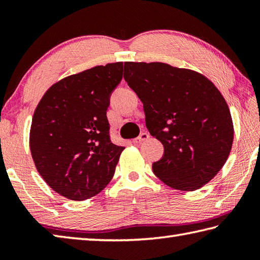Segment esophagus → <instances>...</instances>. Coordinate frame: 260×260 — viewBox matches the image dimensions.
<instances>
[{
	"label": "esophagus",
	"mask_w": 260,
	"mask_h": 260,
	"mask_svg": "<svg viewBox=\"0 0 260 260\" xmlns=\"http://www.w3.org/2000/svg\"><path fill=\"white\" fill-rule=\"evenodd\" d=\"M149 138H150V135H149V133H147V132H142V133H141L138 138H135L134 140H133V142L135 143V144H140V143H142L143 141H147Z\"/></svg>",
	"instance_id": "obj_1"
}]
</instances>
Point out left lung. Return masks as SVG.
<instances>
[{"mask_svg": "<svg viewBox=\"0 0 260 260\" xmlns=\"http://www.w3.org/2000/svg\"><path fill=\"white\" fill-rule=\"evenodd\" d=\"M124 68L127 85L143 103L149 133L164 146L153 173L178 190L204 186L226 162L234 138L218 88L200 73L165 63L126 61Z\"/></svg>", "mask_w": 260, "mask_h": 260, "instance_id": "left-lung-1", "label": "left lung"}]
</instances>
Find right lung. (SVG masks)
Here are the masks:
<instances>
[{
    "instance_id": "right-lung-1",
    "label": "right lung",
    "mask_w": 260,
    "mask_h": 260,
    "mask_svg": "<svg viewBox=\"0 0 260 260\" xmlns=\"http://www.w3.org/2000/svg\"><path fill=\"white\" fill-rule=\"evenodd\" d=\"M121 79V61L86 70L52 85L35 109L29 133L34 164L67 199H90L113 177L124 147L111 142L107 110Z\"/></svg>"
}]
</instances>
